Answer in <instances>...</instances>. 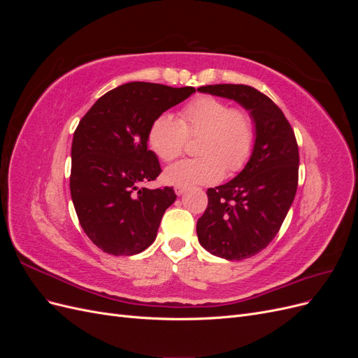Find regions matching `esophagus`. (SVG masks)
Returning <instances> with one entry per match:
<instances>
[{
  "instance_id": "34e87169",
  "label": "esophagus",
  "mask_w": 358,
  "mask_h": 358,
  "mask_svg": "<svg viewBox=\"0 0 358 358\" xmlns=\"http://www.w3.org/2000/svg\"><path fill=\"white\" fill-rule=\"evenodd\" d=\"M185 191H187V187H175V192L178 194V196H182Z\"/></svg>"
}]
</instances>
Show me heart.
<instances>
[{"label":"heart","instance_id":"heart-1","mask_svg":"<svg viewBox=\"0 0 358 358\" xmlns=\"http://www.w3.org/2000/svg\"><path fill=\"white\" fill-rule=\"evenodd\" d=\"M188 137H200V157L182 159L166 169L164 178L178 187L208 185L220 180L224 170H242L255 146V122L242 107H231L216 96L194 99L179 113L154 119L148 131V145L162 161H173L185 149Z\"/></svg>","mask_w":358,"mask_h":358}]
</instances>
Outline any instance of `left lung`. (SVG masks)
I'll list each match as a JSON object with an SVG mask.
<instances>
[{"label": "left lung", "mask_w": 358, "mask_h": 358, "mask_svg": "<svg viewBox=\"0 0 358 358\" xmlns=\"http://www.w3.org/2000/svg\"><path fill=\"white\" fill-rule=\"evenodd\" d=\"M200 92L243 106L255 122V146L245 169L208 189V208L197 221L200 245L216 257L245 259L275 239L296 197L299 146L282 110L248 85H208Z\"/></svg>", "instance_id": "left-lung-1"}]
</instances>
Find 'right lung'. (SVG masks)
I'll return each instance as SVG.
<instances>
[{"label":"right lung","instance_id":"add662e5","mask_svg":"<svg viewBox=\"0 0 358 358\" xmlns=\"http://www.w3.org/2000/svg\"><path fill=\"white\" fill-rule=\"evenodd\" d=\"M194 92L192 86L129 82L100 96L80 119L71 145V200L83 231L103 252L134 255L154 243L176 194L142 187L161 173L148 131Z\"/></svg>","mask_w":358,"mask_h":358}]
</instances>
